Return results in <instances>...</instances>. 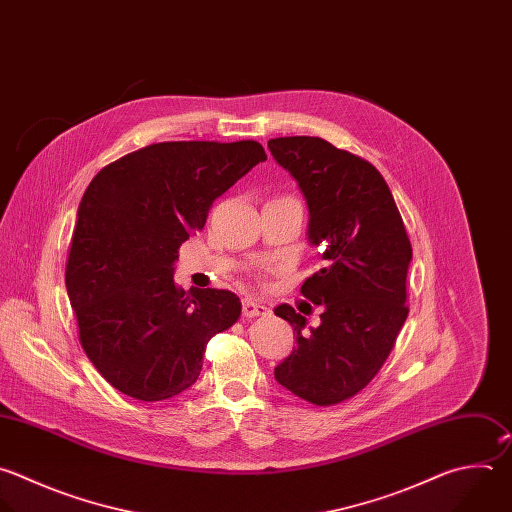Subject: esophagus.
Masks as SVG:
<instances>
[{"label":"esophagus","mask_w":512,"mask_h":512,"mask_svg":"<svg viewBox=\"0 0 512 512\" xmlns=\"http://www.w3.org/2000/svg\"><path fill=\"white\" fill-rule=\"evenodd\" d=\"M267 313H269V307L263 305L261 301H257V299H253V297H247V299L243 301V315H245L247 319L259 317V315H267Z\"/></svg>","instance_id":"1"}]
</instances>
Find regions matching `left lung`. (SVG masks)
Returning <instances> with one entry per match:
<instances>
[{"label": "left lung", "instance_id": "1", "mask_svg": "<svg viewBox=\"0 0 512 512\" xmlns=\"http://www.w3.org/2000/svg\"><path fill=\"white\" fill-rule=\"evenodd\" d=\"M267 146L297 181L309 243L325 261L301 285V295L323 309L317 327L307 329L287 303L275 307L297 339L275 380L309 404H339L374 380L396 344L408 317L412 245L374 164L317 136L271 138Z\"/></svg>", "mask_w": 512, "mask_h": 512}]
</instances>
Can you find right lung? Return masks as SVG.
<instances>
[{
  "label": "right lung",
  "mask_w": 512,
  "mask_h": 512,
  "mask_svg": "<svg viewBox=\"0 0 512 512\" xmlns=\"http://www.w3.org/2000/svg\"><path fill=\"white\" fill-rule=\"evenodd\" d=\"M263 160L255 140L158 142L104 166L88 185L66 289L88 360L118 392L142 402L185 392L209 339L239 319L235 293L185 291L173 273L213 201Z\"/></svg>",
  "instance_id": "obj_1"
}]
</instances>
